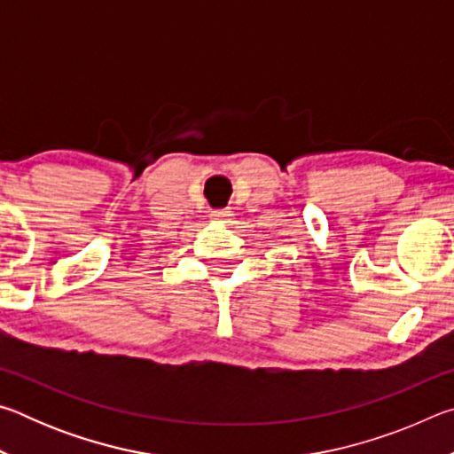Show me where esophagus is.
I'll return each mask as SVG.
<instances>
[{
    "instance_id": "esophagus-1",
    "label": "esophagus",
    "mask_w": 454,
    "mask_h": 454,
    "mask_svg": "<svg viewBox=\"0 0 454 454\" xmlns=\"http://www.w3.org/2000/svg\"><path fill=\"white\" fill-rule=\"evenodd\" d=\"M230 216H232V214H230V210H216V212L212 214V218H214V220L224 222V224H226V222L230 220Z\"/></svg>"
}]
</instances>
